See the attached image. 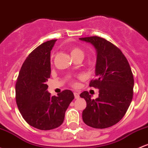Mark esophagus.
Here are the masks:
<instances>
[{
    "label": "esophagus",
    "mask_w": 148,
    "mask_h": 148,
    "mask_svg": "<svg viewBox=\"0 0 148 148\" xmlns=\"http://www.w3.org/2000/svg\"><path fill=\"white\" fill-rule=\"evenodd\" d=\"M74 98L76 99H78L79 98V93L78 92H74Z\"/></svg>",
    "instance_id": "34e87169"
}]
</instances>
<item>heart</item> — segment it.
Returning <instances> with one entry per match:
<instances>
[{"instance_id":"obj_1","label":"heart","mask_w":148,"mask_h":148,"mask_svg":"<svg viewBox=\"0 0 148 148\" xmlns=\"http://www.w3.org/2000/svg\"><path fill=\"white\" fill-rule=\"evenodd\" d=\"M78 54H83L84 55V53L81 49L79 48H74V49L71 50V56H74V55H78Z\"/></svg>"}]
</instances>
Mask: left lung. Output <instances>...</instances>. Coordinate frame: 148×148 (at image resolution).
Masks as SVG:
<instances>
[{
	"mask_svg": "<svg viewBox=\"0 0 148 148\" xmlns=\"http://www.w3.org/2000/svg\"><path fill=\"white\" fill-rule=\"evenodd\" d=\"M79 39L96 50V79L89 86L99 89L96 99H92L87 91L80 94L86 102L83 121L95 129L110 127L122 119L132 101L134 79L131 69L122 52L105 38L90 36Z\"/></svg>",
	"mask_w": 148,
	"mask_h": 148,
	"instance_id": "left-lung-1",
	"label": "left lung"
}]
</instances>
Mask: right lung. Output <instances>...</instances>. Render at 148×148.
Returning <instances> with one entry per match:
<instances>
[{
    "mask_svg": "<svg viewBox=\"0 0 148 148\" xmlns=\"http://www.w3.org/2000/svg\"><path fill=\"white\" fill-rule=\"evenodd\" d=\"M57 40L38 45L21 67L15 86L16 102L22 117L30 126L40 130H51L62 124L69 104L74 98L70 90L58 96L48 92L46 82L50 77V51Z\"/></svg>",
    "mask_w": 148,
    "mask_h": 148,
    "instance_id": "obj_1",
    "label": "right lung"
}]
</instances>
